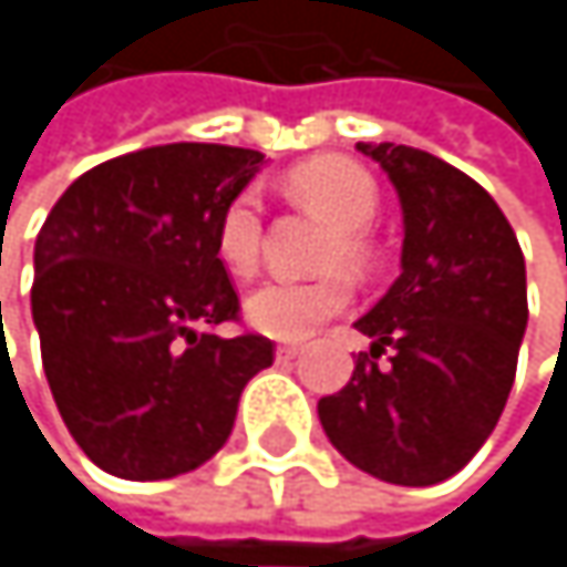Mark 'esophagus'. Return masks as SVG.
<instances>
[{
    "instance_id": "obj_1",
    "label": "esophagus",
    "mask_w": 567,
    "mask_h": 567,
    "mask_svg": "<svg viewBox=\"0 0 567 567\" xmlns=\"http://www.w3.org/2000/svg\"><path fill=\"white\" fill-rule=\"evenodd\" d=\"M301 354V348L298 344H279V351H276V358L279 361H291V358H298Z\"/></svg>"
}]
</instances>
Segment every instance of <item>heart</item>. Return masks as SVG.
Listing matches in <instances>:
<instances>
[{"instance_id":"b5f03b06","label":"heart","mask_w":567,"mask_h":567,"mask_svg":"<svg viewBox=\"0 0 567 567\" xmlns=\"http://www.w3.org/2000/svg\"><path fill=\"white\" fill-rule=\"evenodd\" d=\"M288 189L334 226L324 249V266L368 269L374 262V239L368 226L381 209L378 179L348 157H315L288 171ZM262 252V196L256 186L229 196L216 219V259L226 272L246 279L256 272ZM351 301V282L341 272L318 279H272L246 298L249 321L282 341L308 338L318 324L341 315Z\"/></svg>"}]
</instances>
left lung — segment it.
<instances>
[{
  "label": "left lung",
  "mask_w": 567,
  "mask_h": 567,
  "mask_svg": "<svg viewBox=\"0 0 567 567\" xmlns=\"http://www.w3.org/2000/svg\"><path fill=\"white\" fill-rule=\"evenodd\" d=\"M403 206L400 279L354 324L374 338L351 381L318 400L334 450L394 486L460 473L496 430L528 321L525 259L496 199L446 161L358 144Z\"/></svg>",
  "instance_id": "1"
}]
</instances>
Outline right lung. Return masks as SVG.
Returning <instances> with one entry per match:
<instances>
[{"instance_id":"add662e5","label":"right lung","mask_w":567,"mask_h":567,"mask_svg":"<svg viewBox=\"0 0 567 567\" xmlns=\"http://www.w3.org/2000/svg\"><path fill=\"white\" fill-rule=\"evenodd\" d=\"M262 154L167 144L81 173L35 239L32 318L74 443L137 483L203 466L233 433L243 388L276 361L239 321L216 219Z\"/></svg>"}]
</instances>
